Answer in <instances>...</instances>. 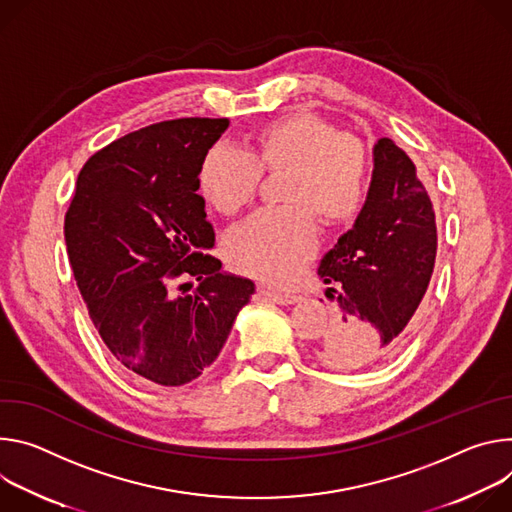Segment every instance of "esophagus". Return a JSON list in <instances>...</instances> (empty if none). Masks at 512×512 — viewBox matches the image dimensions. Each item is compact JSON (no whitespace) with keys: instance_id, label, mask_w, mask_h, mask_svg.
<instances>
[{"instance_id":"1","label":"esophagus","mask_w":512,"mask_h":512,"mask_svg":"<svg viewBox=\"0 0 512 512\" xmlns=\"http://www.w3.org/2000/svg\"><path fill=\"white\" fill-rule=\"evenodd\" d=\"M258 297H260V299H266V301H272V303H278V305H293V303L299 301L297 295L272 293V291H266V289H260V291H258Z\"/></svg>"}]
</instances>
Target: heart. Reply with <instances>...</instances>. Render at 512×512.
Returning a JSON list of instances; mask_svg holds the SVG:
<instances>
[{"mask_svg":"<svg viewBox=\"0 0 512 512\" xmlns=\"http://www.w3.org/2000/svg\"><path fill=\"white\" fill-rule=\"evenodd\" d=\"M266 175H285V207L262 209L225 238L232 266L268 285L289 287L319 248L317 217L327 225L352 223L370 191L372 158L366 142L342 134L311 111L262 126L252 150L213 144L199 166V185L223 215L248 207Z\"/></svg>","mask_w":512,"mask_h":512,"instance_id":"b5f03b06","label":"heart"}]
</instances>
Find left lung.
<instances>
[{
  "instance_id": "1",
  "label": "left lung",
  "mask_w": 512,
  "mask_h": 512,
  "mask_svg": "<svg viewBox=\"0 0 512 512\" xmlns=\"http://www.w3.org/2000/svg\"><path fill=\"white\" fill-rule=\"evenodd\" d=\"M435 211L409 154L390 138L374 146V175L352 230L319 264L337 317L317 346L323 364L356 370L401 350L429 287Z\"/></svg>"
}]
</instances>
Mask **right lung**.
Here are the masks:
<instances>
[{
    "mask_svg": "<svg viewBox=\"0 0 512 512\" xmlns=\"http://www.w3.org/2000/svg\"><path fill=\"white\" fill-rule=\"evenodd\" d=\"M225 118L140 128L81 168L65 215L69 262L89 317L122 366L181 386L213 364L254 282L223 274L205 201V152ZM200 285L189 294L186 282Z\"/></svg>",
    "mask_w": 512,
    "mask_h": 512,
    "instance_id": "right-lung-1",
    "label": "right lung"
}]
</instances>
